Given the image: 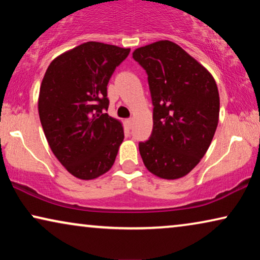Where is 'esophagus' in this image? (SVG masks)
<instances>
[{"mask_svg":"<svg viewBox=\"0 0 260 260\" xmlns=\"http://www.w3.org/2000/svg\"><path fill=\"white\" fill-rule=\"evenodd\" d=\"M125 124H126L127 129H131V126H133V119H131V118L126 119V120H125Z\"/></svg>","mask_w":260,"mask_h":260,"instance_id":"1","label":"esophagus"}]
</instances>
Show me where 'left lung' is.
I'll use <instances>...</instances> for the list:
<instances>
[{
    "label": "left lung",
    "instance_id": "1",
    "mask_svg": "<svg viewBox=\"0 0 260 260\" xmlns=\"http://www.w3.org/2000/svg\"><path fill=\"white\" fill-rule=\"evenodd\" d=\"M147 71L154 105L152 134L140 143L144 166L159 179L176 180L207 152L219 123L218 86L209 71L169 40L136 48Z\"/></svg>",
    "mask_w": 260,
    "mask_h": 260
}]
</instances>
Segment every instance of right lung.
<instances>
[{
  "mask_svg": "<svg viewBox=\"0 0 260 260\" xmlns=\"http://www.w3.org/2000/svg\"><path fill=\"white\" fill-rule=\"evenodd\" d=\"M129 53L88 41L56 56L46 71L38 101L42 129L53 154L77 179H97L115 163L124 129L104 113L106 86Z\"/></svg>",
  "mask_w": 260,
  "mask_h": 260,
  "instance_id": "add662e5",
  "label": "right lung"
}]
</instances>
